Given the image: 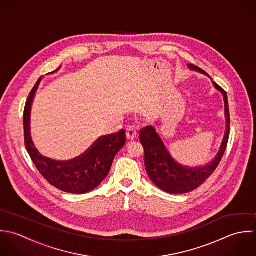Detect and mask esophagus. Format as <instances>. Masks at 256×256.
<instances>
[{"instance_id": "esophagus-1", "label": "esophagus", "mask_w": 256, "mask_h": 256, "mask_svg": "<svg viewBox=\"0 0 256 256\" xmlns=\"http://www.w3.org/2000/svg\"><path fill=\"white\" fill-rule=\"evenodd\" d=\"M136 136H138V130H136V128H134V126H128V128H126V138L128 140H136Z\"/></svg>"}]
</instances>
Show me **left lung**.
Returning a JSON list of instances; mask_svg holds the SVG:
<instances>
[{"label":"left lung","instance_id":"8db88e82","mask_svg":"<svg viewBox=\"0 0 256 256\" xmlns=\"http://www.w3.org/2000/svg\"><path fill=\"white\" fill-rule=\"evenodd\" d=\"M190 70L198 71L210 77L204 70L193 64H188ZM224 101V112L226 120V130L216 158L208 164L201 167H187L178 163L165 148L154 126H146L140 130V140L144 148V164L146 172L154 184L161 190L171 194H184L191 192L201 186L214 173L226 152L230 136V110L226 91L212 82Z\"/></svg>","mask_w":256,"mask_h":256}]
</instances>
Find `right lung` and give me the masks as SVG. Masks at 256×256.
<instances>
[{
    "label": "right lung",
    "mask_w": 256,
    "mask_h": 256,
    "mask_svg": "<svg viewBox=\"0 0 256 256\" xmlns=\"http://www.w3.org/2000/svg\"><path fill=\"white\" fill-rule=\"evenodd\" d=\"M52 72L54 73L58 71ZM42 81L38 80L28 95L24 110V144L40 173L57 189L71 194H85L98 187L108 176L114 158L126 144V132L101 136L84 154L68 161L46 157L36 148L30 136V110L36 92Z\"/></svg>",
    "instance_id": "add662e5"
}]
</instances>
